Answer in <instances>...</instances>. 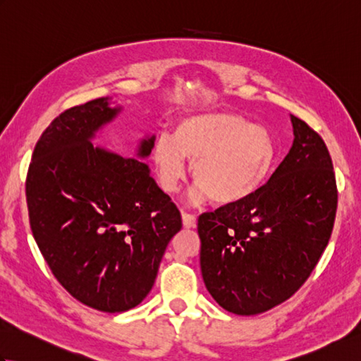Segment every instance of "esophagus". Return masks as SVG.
<instances>
[{"instance_id":"34e87169","label":"esophagus","mask_w":361,"mask_h":361,"mask_svg":"<svg viewBox=\"0 0 361 361\" xmlns=\"http://www.w3.org/2000/svg\"><path fill=\"white\" fill-rule=\"evenodd\" d=\"M181 220H183V226L185 228H195V225H197V219H195V216H192V214L183 212Z\"/></svg>"}]
</instances>
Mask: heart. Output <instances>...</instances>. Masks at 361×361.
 I'll return each instance as SVG.
<instances>
[{
  "label": "heart",
  "mask_w": 361,
  "mask_h": 361,
  "mask_svg": "<svg viewBox=\"0 0 361 361\" xmlns=\"http://www.w3.org/2000/svg\"><path fill=\"white\" fill-rule=\"evenodd\" d=\"M152 161L164 192L180 188L189 161L198 200L211 198L220 208H231L262 189L274 171L278 147L262 126L233 113H204L180 119L172 137L159 136Z\"/></svg>",
  "instance_id": "heart-1"
}]
</instances>
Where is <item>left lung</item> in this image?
Instances as JSON below:
<instances>
[{"label": "left lung", "mask_w": 361, "mask_h": 361, "mask_svg": "<svg viewBox=\"0 0 361 361\" xmlns=\"http://www.w3.org/2000/svg\"><path fill=\"white\" fill-rule=\"evenodd\" d=\"M295 140L262 189L198 217L204 286L235 315H257L295 295L331 239L338 190L315 130L291 114Z\"/></svg>", "instance_id": "1"}]
</instances>
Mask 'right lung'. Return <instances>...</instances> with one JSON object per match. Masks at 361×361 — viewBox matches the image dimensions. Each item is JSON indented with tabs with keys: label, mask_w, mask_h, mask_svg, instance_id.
<instances>
[{
	"label": "right lung",
	"mask_w": 361,
	"mask_h": 361,
	"mask_svg": "<svg viewBox=\"0 0 361 361\" xmlns=\"http://www.w3.org/2000/svg\"><path fill=\"white\" fill-rule=\"evenodd\" d=\"M122 106L99 97L54 119L38 140L26 178L30 229L52 274L82 304L106 313L149 295L169 242L181 229L171 197L140 159L93 145Z\"/></svg>",
	"instance_id": "right-lung-1"
}]
</instances>
